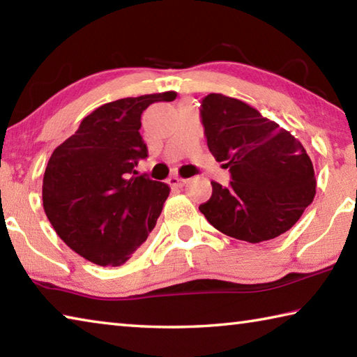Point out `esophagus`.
I'll return each mask as SVG.
<instances>
[{
    "mask_svg": "<svg viewBox=\"0 0 357 357\" xmlns=\"http://www.w3.org/2000/svg\"><path fill=\"white\" fill-rule=\"evenodd\" d=\"M167 183L170 184L172 187H181V185H184L187 183V179L179 178V176H170V178H168Z\"/></svg>",
    "mask_w": 357,
    "mask_h": 357,
    "instance_id": "esophagus-1",
    "label": "esophagus"
}]
</instances>
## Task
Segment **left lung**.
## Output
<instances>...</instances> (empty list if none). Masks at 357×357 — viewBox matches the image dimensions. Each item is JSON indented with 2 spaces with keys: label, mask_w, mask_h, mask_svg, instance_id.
<instances>
[{
  "label": "left lung",
  "mask_w": 357,
  "mask_h": 357,
  "mask_svg": "<svg viewBox=\"0 0 357 357\" xmlns=\"http://www.w3.org/2000/svg\"><path fill=\"white\" fill-rule=\"evenodd\" d=\"M208 148L231 173L213 181L202 214L227 236L257 244L288 231L315 197L317 179L301 142L257 108L223 94L202 102Z\"/></svg>",
  "instance_id": "1"
}]
</instances>
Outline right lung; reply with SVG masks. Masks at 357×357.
<instances>
[{"label":"right lung","mask_w":357,"mask_h":357,"mask_svg":"<svg viewBox=\"0 0 357 357\" xmlns=\"http://www.w3.org/2000/svg\"><path fill=\"white\" fill-rule=\"evenodd\" d=\"M176 93L126 98L88 114L48 160L42 203L52 227L72 250L99 266H121L148 239L170 195L165 183L134 176L148 148L142 113Z\"/></svg>","instance_id":"1"}]
</instances>
